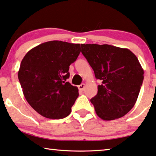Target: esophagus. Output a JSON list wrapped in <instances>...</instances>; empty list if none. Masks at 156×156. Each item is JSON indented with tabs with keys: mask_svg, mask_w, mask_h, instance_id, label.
I'll return each mask as SVG.
<instances>
[{
	"mask_svg": "<svg viewBox=\"0 0 156 156\" xmlns=\"http://www.w3.org/2000/svg\"><path fill=\"white\" fill-rule=\"evenodd\" d=\"M85 87H86V86H85L84 83H82L80 84V86H78V88H79L80 90H83L85 89Z\"/></svg>",
	"mask_w": 156,
	"mask_h": 156,
	"instance_id": "1",
	"label": "esophagus"
}]
</instances>
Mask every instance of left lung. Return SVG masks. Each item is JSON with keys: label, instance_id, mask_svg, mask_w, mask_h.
Wrapping results in <instances>:
<instances>
[{"label": "left lung", "instance_id": "1", "mask_svg": "<svg viewBox=\"0 0 156 156\" xmlns=\"http://www.w3.org/2000/svg\"><path fill=\"white\" fill-rule=\"evenodd\" d=\"M81 53L101 80L90 99L95 113L104 120L123 117L134 106L144 71L129 49L103 44H81Z\"/></svg>", "mask_w": 156, "mask_h": 156}]
</instances>
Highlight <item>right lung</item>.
I'll list each match as a JSON object with an SVG mask.
<instances>
[{"instance_id":"1","label":"right lung","mask_w":156,"mask_h":156,"mask_svg":"<svg viewBox=\"0 0 156 156\" xmlns=\"http://www.w3.org/2000/svg\"><path fill=\"white\" fill-rule=\"evenodd\" d=\"M80 53V44L52 41L33 48L23 58L18 73L23 93L43 117L61 119L71 112L79 93L66 80Z\"/></svg>"}]
</instances>
